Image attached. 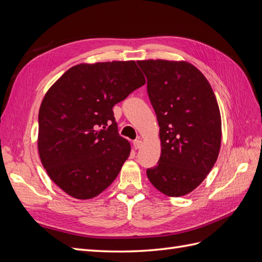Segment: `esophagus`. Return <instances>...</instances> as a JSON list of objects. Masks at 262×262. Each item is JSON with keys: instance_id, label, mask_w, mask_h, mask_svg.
<instances>
[{"instance_id": "obj_1", "label": "esophagus", "mask_w": 262, "mask_h": 262, "mask_svg": "<svg viewBox=\"0 0 262 262\" xmlns=\"http://www.w3.org/2000/svg\"><path fill=\"white\" fill-rule=\"evenodd\" d=\"M142 144H143V142H142L141 140H136V141H133V146H134V148H136V149L140 148V147L142 146Z\"/></svg>"}]
</instances>
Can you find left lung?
I'll return each mask as SVG.
<instances>
[{
  "instance_id": "1",
  "label": "left lung",
  "mask_w": 262,
  "mask_h": 262,
  "mask_svg": "<svg viewBox=\"0 0 262 262\" xmlns=\"http://www.w3.org/2000/svg\"><path fill=\"white\" fill-rule=\"evenodd\" d=\"M138 64L147 78L162 146L147 178L165 195H186L217 160L222 120L216 97L205 76L187 61L149 59Z\"/></svg>"
}]
</instances>
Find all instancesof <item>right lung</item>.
Here are the masks:
<instances>
[{"mask_svg": "<svg viewBox=\"0 0 262 262\" xmlns=\"http://www.w3.org/2000/svg\"><path fill=\"white\" fill-rule=\"evenodd\" d=\"M145 84L134 61L80 63L46 93L37 146L50 179L69 195L89 200L106 190L128 160L113 107Z\"/></svg>", "mask_w": 262, "mask_h": 262, "instance_id": "obj_1", "label": "right lung"}]
</instances>
